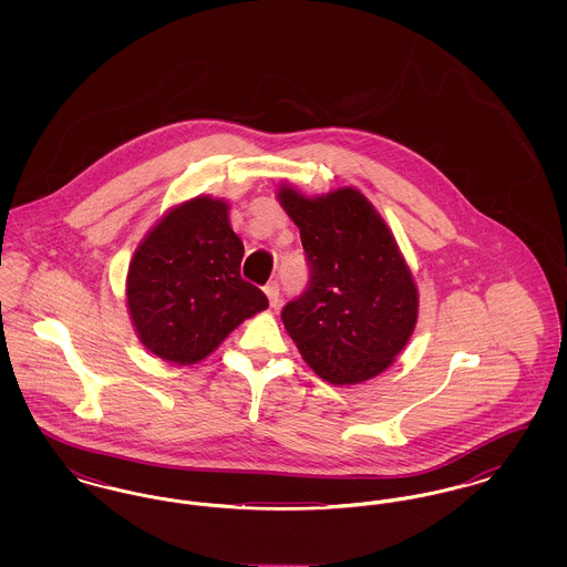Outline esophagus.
<instances>
[{
    "instance_id": "1",
    "label": "esophagus",
    "mask_w": 567,
    "mask_h": 567,
    "mask_svg": "<svg viewBox=\"0 0 567 567\" xmlns=\"http://www.w3.org/2000/svg\"><path fill=\"white\" fill-rule=\"evenodd\" d=\"M266 296L270 299L271 308H276V306H278V301H280V287H278V282H270V285H266Z\"/></svg>"
}]
</instances>
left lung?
I'll return each mask as SVG.
<instances>
[{"instance_id":"1","label":"left lung","mask_w":567,"mask_h":567,"mask_svg":"<svg viewBox=\"0 0 567 567\" xmlns=\"http://www.w3.org/2000/svg\"><path fill=\"white\" fill-rule=\"evenodd\" d=\"M278 199L299 227L308 287L280 317L303 361L331 384L386 370L412 336L419 293L374 206L354 189Z\"/></svg>"}]
</instances>
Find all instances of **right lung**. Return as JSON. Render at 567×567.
Segmentation results:
<instances>
[{
    "mask_svg": "<svg viewBox=\"0 0 567 567\" xmlns=\"http://www.w3.org/2000/svg\"><path fill=\"white\" fill-rule=\"evenodd\" d=\"M243 257L225 202L195 197L163 216L137 246L127 276L142 344L165 361L195 363L266 310V293L240 274Z\"/></svg>",
    "mask_w": 567,
    "mask_h": 567,
    "instance_id": "obj_1",
    "label": "right lung"
}]
</instances>
